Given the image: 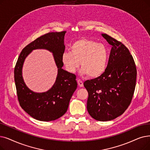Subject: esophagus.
<instances>
[{
	"label": "esophagus",
	"instance_id": "34e87169",
	"mask_svg": "<svg viewBox=\"0 0 150 150\" xmlns=\"http://www.w3.org/2000/svg\"><path fill=\"white\" fill-rule=\"evenodd\" d=\"M77 82H78V84H79V86L80 87H83V82L80 79H78Z\"/></svg>",
	"mask_w": 150,
	"mask_h": 150
}]
</instances>
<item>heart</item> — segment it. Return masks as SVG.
Returning a JSON list of instances; mask_svg holds the SVG:
<instances>
[{"label": "heart", "mask_w": 150, "mask_h": 150, "mask_svg": "<svg viewBox=\"0 0 150 150\" xmlns=\"http://www.w3.org/2000/svg\"><path fill=\"white\" fill-rule=\"evenodd\" d=\"M71 51H64L61 60L70 73H75L81 64V73L97 78L105 71L108 60V50L105 45L87 38L75 41Z\"/></svg>", "instance_id": "obj_1"}]
</instances>
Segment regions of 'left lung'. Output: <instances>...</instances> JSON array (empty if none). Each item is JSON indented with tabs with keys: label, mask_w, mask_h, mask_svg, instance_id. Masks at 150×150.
I'll return each mask as SVG.
<instances>
[{
	"label": "left lung",
	"mask_w": 150,
	"mask_h": 150,
	"mask_svg": "<svg viewBox=\"0 0 150 150\" xmlns=\"http://www.w3.org/2000/svg\"><path fill=\"white\" fill-rule=\"evenodd\" d=\"M112 46L107 67L103 74L84 81L88 92L87 110L100 121L115 119L129 106L136 85L137 69L132 56L121 42L102 34Z\"/></svg>",
	"instance_id": "left-lung-1"
}]
</instances>
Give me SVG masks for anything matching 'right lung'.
Masks as SVG:
<instances>
[{
    "label": "right lung",
    "mask_w": 150,
    "mask_h": 150,
    "mask_svg": "<svg viewBox=\"0 0 150 150\" xmlns=\"http://www.w3.org/2000/svg\"><path fill=\"white\" fill-rule=\"evenodd\" d=\"M66 32H49L28 44L21 52L15 67V82L19 105L32 118L39 121H54L66 113L70 100L77 88L76 75L62 69L64 65L61 57L65 50L64 38ZM35 49H46L52 52L58 69L54 85L47 92L42 93L30 91L22 76L25 58Z\"/></svg>",
    "instance_id": "right-lung-1"
}]
</instances>
